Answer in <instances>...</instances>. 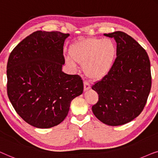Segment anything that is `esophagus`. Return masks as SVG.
<instances>
[{"label":"esophagus","mask_w":158,"mask_h":158,"mask_svg":"<svg viewBox=\"0 0 158 158\" xmlns=\"http://www.w3.org/2000/svg\"><path fill=\"white\" fill-rule=\"evenodd\" d=\"M90 88H91L90 84H89L88 82L84 81V92H86V91H87L88 89H89Z\"/></svg>","instance_id":"34e87169"}]
</instances>
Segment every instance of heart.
Returning <instances> with one entry per match:
<instances>
[{
  "label": "heart",
  "mask_w": 158,
  "mask_h": 158,
  "mask_svg": "<svg viewBox=\"0 0 158 158\" xmlns=\"http://www.w3.org/2000/svg\"><path fill=\"white\" fill-rule=\"evenodd\" d=\"M69 54L71 58H66L69 66L75 69L76 62L82 64L86 77L99 80L106 77L114 66L117 46L111 39L89 38L73 43L69 48Z\"/></svg>",
  "instance_id": "heart-1"
}]
</instances>
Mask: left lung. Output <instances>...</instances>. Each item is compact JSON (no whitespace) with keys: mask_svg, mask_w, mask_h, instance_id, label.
<instances>
[{"mask_svg":"<svg viewBox=\"0 0 158 158\" xmlns=\"http://www.w3.org/2000/svg\"><path fill=\"white\" fill-rule=\"evenodd\" d=\"M104 35L114 39L117 58L110 72L92 86L99 95L92 110L104 124L123 125L136 118L145 105L151 89L150 62L130 35L122 31Z\"/></svg>","mask_w":158,"mask_h":158,"instance_id":"obj_1","label":"left lung"}]
</instances>
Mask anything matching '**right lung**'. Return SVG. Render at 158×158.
<instances>
[{
  "mask_svg": "<svg viewBox=\"0 0 158 158\" xmlns=\"http://www.w3.org/2000/svg\"><path fill=\"white\" fill-rule=\"evenodd\" d=\"M69 36L37 31L20 42L8 58V98L18 114L35 127L61 123L72 99L83 93L81 77L62 72L63 46Z\"/></svg>",
  "mask_w": 158,
  "mask_h": 158,
  "instance_id": "obj_1",
  "label": "right lung"
}]
</instances>
